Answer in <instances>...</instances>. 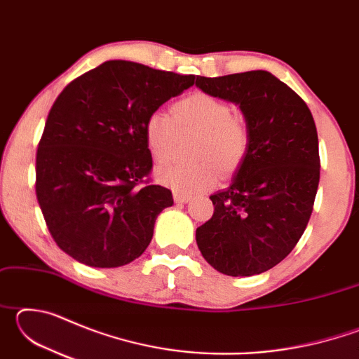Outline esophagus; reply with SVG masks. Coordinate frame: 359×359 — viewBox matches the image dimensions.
<instances>
[{
	"instance_id": "obj_1",
	"label": "esophagus",
	"mask_w": 359,
	"mask_h": 359,
	"mask_svg": "<svg viewBox=\"0 0 359 359\" xmlns=\"http://www.w3.org/2000/svg\"><path fill=\"white\" fill-rule=\"evenodd\" d=\"M191 196L190 194H184V193H179V191H174V201L175 203H180V204H187L190 201Z\"/></svg>"
}]
</instances>
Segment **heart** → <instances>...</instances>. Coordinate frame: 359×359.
<instances>
[{
	"label": "heart",
	"instance_id": "obj_1",
	"mask_svg": "<svg viewBox=\"0 0 359 359\" xmlns=\"http://www.w3.org/2000/svg\"><path fill=\"white\" fill-rule=\"evenodd\" d=\"M196 131L193 145L196 161H166L156 168V179L175 191L190 194L215 185L218 172L238 171L248 154L252 131L247 120L233 114L226 101L204 92L182 96L171 106V115L151 112L144 125L145 142L155 160L174 154L179 133Z\"/></svg>",
	"mask_w": 359,
	"mask_h": 359
}]
</instances>
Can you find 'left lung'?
Masks as SVG:
<instances>
[{
	"label": "left lung",
	"mask_w": 359,
	"mask_h": 359,
	"mask_svg": "<svg viewBox=\"0 0 359 359\" xmlns=\"http://www.w3.org/2000/svg\"><path fill=\"white\" fill-rule=\"evenodd\" d=\"M196 87L239 104L252 131L233 184L210 196L214 215L196 229L198 247L222 274H261L288 257L312 215L317 126L301 96L267 71L196 76Z\"/></svg>",
	"instance_id": "8db88e82"
}]
</instances>
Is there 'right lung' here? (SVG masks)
<instances>
[{"label":"right lung","mask_w":359,"mask_h":359,"mask_svg":"<svg viewBox=\"0 0 359 359\" xmlns=\"http://www.w3.org/2000/svg\"><path fill=\"white\" fill-rule=\"evenodd\" d=\"M194 83L149 66L111 60L58 95L36 151V198L53 241L92 267H118L149 247L172 193L149 179L144 125Z\"/></svg>","instance_id":"obj_1"}]
</instances>
